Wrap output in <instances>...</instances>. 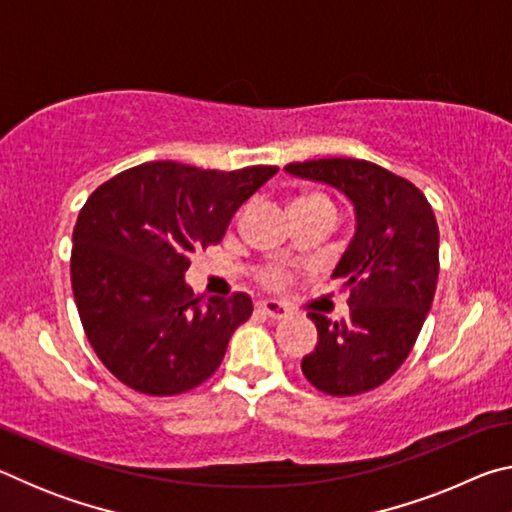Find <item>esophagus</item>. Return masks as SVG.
Instances as JSON below:
<instances>
[{"mask_svg":"<svg viewBox=\"0 0 512 512\" xmlns=\"http://www.w3.org/2000/svg\"><path fill=\"white\" fill-rule=\"evenodd\" d=\"M257 307H259V311H264L268 318H275V320H282V318L291 316V311L277 300H262Z\"/></svg>","mask_w":512,"mask_h":512,"instance_id":"34e87169","label":"esophagus"}]
</instances>
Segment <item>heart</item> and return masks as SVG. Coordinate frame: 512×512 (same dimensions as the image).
Returning a JSON list of instances; mask_svg holds the SVG:
<instances>
[{"instance_id": "b5f03b06", "label": "heart", "mask_w": 512, "mask_h": 512, "mask_svg": "<svg viewBox=\"0 0 512 512\" xmlns=\"http://www.w3.org/2000/svg\"><path fill=\"white\" fill-rule=\"evenodd\" d=\"M307 201H327V198L318 196V194H311V196H302V198H298L296 203H307ZM262 280H264L266 284H271V287H280V284H282L284 280H287V273H284L282 268H268V271H264Z\"/></svg>"}]
</instances>
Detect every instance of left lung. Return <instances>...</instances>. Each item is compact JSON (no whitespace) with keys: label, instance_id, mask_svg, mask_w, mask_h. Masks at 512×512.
<instances>
[{"label":"left lung","instance_id":"left-lung-1","mask_svg":"<svg viewBox=\"0 0 512 512\" xmlns=\"http://www.w3.org/2000/svg\"><path fill=\"white\" fill-rule=\"evenodd\" d=\"M291 176L339 189L354 207V235L332 277L348 289L350 314L309 311L318 329L302 375L318 391L350 397L384 384L409 357L438 282V223L418 187L352 158L291 162Z\"/></svg>","mask_w":512,"mask_h":512}]
</instances>
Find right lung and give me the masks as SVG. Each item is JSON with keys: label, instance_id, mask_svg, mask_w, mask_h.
Returning <instances> with one entry per match:
<instances>
[{"label": "right lung", "instance_id": "add662e5", "mask_svg": "<svg viewBox=\"0 0 512 512\" xmlns=\"http://www.w3.org/2000/svg\"><path fill=\"white\" fill-rule=\"evenodd\" d=\"M275 173L164 160L94 189L72 235V289L90 345L121 384L178 395L221 366L253 300L235 293L203 302L185 280L189 257L219 244L235 212Z\"/></svg>", "mask_w": 512, "mask_h": 512}]
</instances>
